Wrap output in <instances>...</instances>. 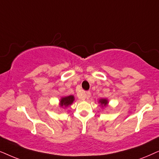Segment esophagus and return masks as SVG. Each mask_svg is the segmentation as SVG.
<instances>
[{
	"mask_svg": "<svg viewBox=\"0 0 159 159\" xmlns=\"http://www.w3.org/2000/svg\"><path fill=\"white\" fill-rule=\"evenodd\" d=\"M91 97V92H89V91H88V92H85V94L84 95L83 97H81L82 99H89V97Z\"/></svg>",
	"mask_w": 159,
	"mask_h": 159,
	"instance_id": "34e87169",
	"label": "esophagus"
}]
</instances>
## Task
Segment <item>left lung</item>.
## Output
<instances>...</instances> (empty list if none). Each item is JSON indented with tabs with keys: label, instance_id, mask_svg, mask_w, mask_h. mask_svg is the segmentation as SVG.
I'll return each instance as SVG.
<instances>
[{
	"label": "left lung",
	"instance_id": "left-lung-1",
	"mask_svg": "<svg viewBox=\"0 0 159 159\" xmlns=\"http://www.w3.org/2000/svg\"><path fill=\"white\" fill-rule=\"evenodd\" d=\"M99 102H100L101 105H103V106H106V105L107 104V99H101L100 100H99Z\"/></svg>",
	"mask_w": 159,
	"mask_h": 159
}]
</instances>
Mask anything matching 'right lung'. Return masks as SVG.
Instances as JSON below:
<instances>
[{
	"instance_id": "add662e5",
	"label": "right lung",
	"mask_w": 159,
	"mask_h": 159,
	"mask_svg": "<svg viewBox=\"0 0 159 159\" xmlns=\"http://www.w3.org/2000/svg\"><path fill=\"white\" fill-rule=\"evenodd\" d=\"M74 100V97L72 95H70V96L62 97V99L60 101V106L61 107H67L69 106L70 105H71L73 103Z\"/></svg>"
}]
</instances>
